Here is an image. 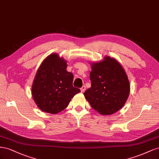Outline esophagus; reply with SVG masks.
<instances>
[{"mask_svg":"<svg viewBox=\"0 0 159 159\" xmlns=\"http://www.w3.org/2000/svg\"><path fill=\"white\" fill-rule=\"evenodd\" d=\"M85 89H86V87H85V86L84 85V86H83L82 87L80 88V90H81V92H82V93H84V90H85Z\"/></svg>","mask_w":159,"mask_h":159,"instance_id":"obj_1","label":"esophagus"}]
</instances>
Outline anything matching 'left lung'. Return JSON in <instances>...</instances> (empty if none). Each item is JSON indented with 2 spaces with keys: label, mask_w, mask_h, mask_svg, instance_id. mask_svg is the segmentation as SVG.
<instances>
[{
  "label": "left lung",
  "mask_w": 159,
  "mask_h": 159,
  "mask_svg": "<svg viewBox=\"0 0 159 159\" xmlns=\"http://www.w3.org/2000/svg\"><path fill=\"white\" fill-rule=\"evenodd\" d=\"M91 69V87L84 92V97L99 114H114L124 106L129 97L128 76L120 63L108 56L102 61L92 62Z\"/></svg>",
  "instance_id": "1"
}]
</instances>
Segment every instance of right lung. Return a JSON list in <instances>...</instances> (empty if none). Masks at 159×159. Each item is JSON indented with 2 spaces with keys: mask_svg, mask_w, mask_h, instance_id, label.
I'll list each match as a JSON object with an SVG mask.
<instances>
[{
  "mask_svg": "<svg viewBox=\"0 0 159 159\" xmlns=\"http://www.w3.org/2000/svg\"><path fill=\"white\" fill-rule=\"evenodd\" d=\"M66 62L57 53L43 61L32 85V95L40 110L57 114L67 107L71 98L80 92L72 86L73 75L66 70Z\"/></svg>",
  "mask_w": 159,
  "mask_h": 159,
  "instance_id": "add662e5",
  "label": "right lung"
}]
</instances>
